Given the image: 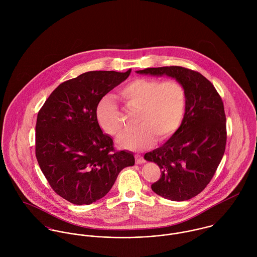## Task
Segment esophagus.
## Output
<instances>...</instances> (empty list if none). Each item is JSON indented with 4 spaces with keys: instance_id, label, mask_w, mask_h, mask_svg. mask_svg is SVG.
Returning <instances> with one entry per match:
<instances>
[{
    "instance_id": "obj_1",
    "label": "esophagus",
    "mask_w": 257,
    "mask_h": 257,
    "mask_svg": "<svg viewBox=\"0 0 257 257\" xmlns=\"http://www.w3.org/2000/svg\"><path fill=\"white\" fill-rule=\"evenodd\" d=\"M146 161H145V159L141 156V155H136V163L137 164H144Z\"/></svg>"
}]
</instances>
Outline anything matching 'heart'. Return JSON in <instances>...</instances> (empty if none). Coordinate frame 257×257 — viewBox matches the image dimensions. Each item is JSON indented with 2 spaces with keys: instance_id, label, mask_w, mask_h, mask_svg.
Segmentation results:
<instances>
[{
  "instance_id": "heart-1",
  "label": "heart",
  "mask_w": 257,
  "mask_h": 257,
  "mask_svg": "<svg viewBox=\"0 0 257 257\" xmlns=\"http://www.w3.org/2000/svg\"><path fill=\"white\" fill-rule=\"evenodd\" d=\"M128 107L140 108L138 127L126 132L117 145L130 150L153 147L156 138L164 142L179 128L185 113L187 95L183 85L175 80L161 82L151 78H137L118 90ZM96 116L101 127L110 136H118L123 127L119 109L110 96L99 102Z\"/></svg>"
}]
</instances>
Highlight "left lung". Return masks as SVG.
<instances>
[{
  "label": "left lung",
  "mask_w": 257,
  "mask_h": 257,
  "mask_svg": "<svg viewBox=\"0 0 257 257\" xmlns=\"http://www.w3.org/2000/svg\"><path fill=\"white\" fill-rule=\"evenodd\" d=\"M136 72L173 78L186 90V109L179 128L162 147L146 153L145 159L162 170L160 179L151 185L154 193L171 201L189 200L210 183L224 153L226 127L221 98L207 78L184 67Z\"/></svg>",
  "instance_id": "1"
}]
</instances>
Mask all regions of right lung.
<instances>
[{"label":"right lung","instance_id":"right-lung-1","mask_svg":"<svg viewBox=\"0 0 257 257\" xmlns=\"http://www.w3.org/2000/svg\"><path fill=\"white\" fill-rule=\"evenodd\" d=\"M132 72L90 71L60 84L38 111L36 154L51 188L75 205L108 194L118 173L135 165L130 151H114L96 116L102 98Z\"/></svg>","mask_w":257,"mask_h":257}]
</instances>
